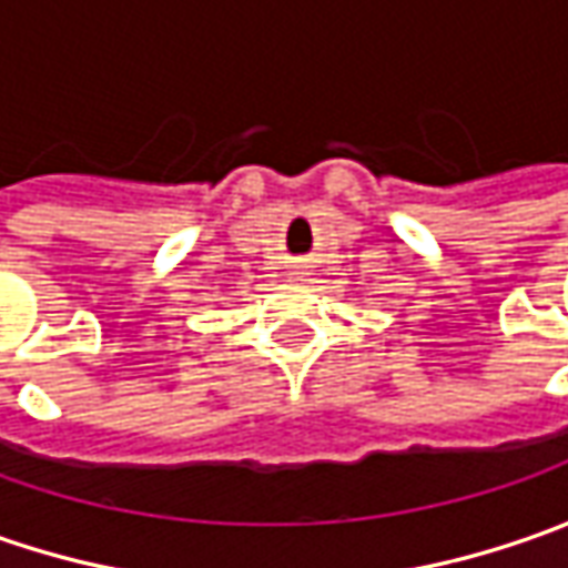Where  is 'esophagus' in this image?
<instances>
[{"label":"esophagus","instance_id":"obj_1","mask_svg":"<svg viewBox=\"0 0 568 568\" xmlns=\"http://www.w3.org/2000/svg\"><path fill=\"white\" fill-rule=\"evenodd\" d=\"M291 268H294V272H291V274H296V277H303V274H310V262H306V258H296Z\"/></svg>","mask_w":568,"mask_h":568}]
</instances>
